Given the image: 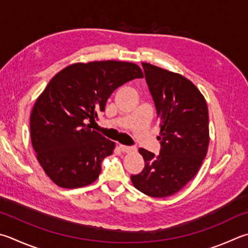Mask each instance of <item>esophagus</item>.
<instances>
[{"instance_id": "1", "label": "esophagus", "mask_w": 248, "mask_h": 248, "mask_svg": "<svg viewBox=\"0 0 248 248\" xmlns=\"http://www.w3.org/2000/svg\"><path fill=\"white\" fill-rule=\"evenodd\" d=\"M119 147H120V150L123 151L124 153H131V152H136L137 151V147L136 146H128V145H123V144H120Z\"/></svg>"}]
</instances>
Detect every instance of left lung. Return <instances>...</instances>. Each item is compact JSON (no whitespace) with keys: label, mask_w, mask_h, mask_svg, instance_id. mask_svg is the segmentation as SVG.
<instances>
[{"label":"left lung","mask_w":248,"mask_h":248,"mask_svg":"<svg viewBox=\"0 0 248 248\" xmlns=\"http://www.w3.org/2000/svg\"><path fill=\"white\" fill-rule=\"evenodd\" d=\"M148 90L159 118V155L140 148L145 161L131 175L133 186L152 197L170 196L194 178L209 143L208 108L204 96L179 74L142 62Z\"/></svg>","instance_id":"obj_1"}]
</instances>
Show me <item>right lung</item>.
Returning <instances> with one entry per match:
<instances>
[{"label": "right lung", "instance_id": "right-lung-1", "mask_svg": "<svg viewBox=\"0 0 248 248\" xmlns=\"http://www.w3.org/2000/svg\"><path fill=\"white\" fill-rule=\"evenodd\" d=\"M143 78L132 62H92L60 71L38 97L30 116L31 142L43 170L58 186H89L115 143L91 129L120 85Z\"/></svg>", "mask_w": 248, "mask_h": 248}]
</instances>
